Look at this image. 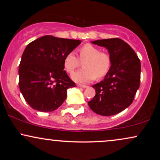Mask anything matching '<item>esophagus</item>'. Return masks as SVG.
<instances>
[{
  "label": "esophagus",
  "instance_id": "1",
  "mask_svg": "<svg viewBox=\"0 0 160 160\" xmlns=\"http://www.w3.org/2000/svg\"><path fill=\"white\" fill-rule=\"evenodd\" d=\"M78 86L79 87H81V88H87L88 86L86 85H82V84H78Z\"/></svg>",
  "mask_w": 160,
  "mask_h": 160
}]
</instances>
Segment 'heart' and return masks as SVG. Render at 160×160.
Listing matches in <instances>:
<instances>
[{
    "instance_id": "b5f03b06",
    "label": "heart",
    "mask_w": 160,
    "mask_h": 160,
    "mask_svg": "<svg viewBox=\"0 0 160 160\" xmlns=\"http://www.w3.org/2000/svg\"><path fill=\"white\" fill-rule=\"evenodd\" d=\"M80 60L82 62L83 68L74 72L71 77L75 81L87 82L94 80L95 78H104L109 71L111 65V57L108 53L101 52L98 47L86 43L79 51ZM80 65V60L74 53H68L64 58V67L68 73H72Z\"/></svg>"
}]
</instances>
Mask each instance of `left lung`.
<instances>
[{
    "label": "left lung",
    "instance_id": "obj_1",
    "mask_svg": "<svg viewBox=\"0 0 160 160\" xmlns=\"http://www.w3.org/2000/svg\"><path fill=\"white\" fill-rule=\"evenodd\" d=\"M92 43L108 49L111 65L104 80L92 86L95 95L88 104L99 115H115L132 103L140 86V59L132 48L120 38Z\"/></svg>",
    "mask_w": 160,
    "mask_h": 160
}]
</instances>
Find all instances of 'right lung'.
Returning a JSON list of instances; mask_svg holds the SVG:
<instances>
[{
    "mask_svg": "<svg viewBox=\"0 0 160 160\" xmlns=\"http://www.w3.org/2000/svg\"><path fill=\"white\" fill-rule=\"evenodd\" d=\"M81 40L46 35L24 50L19 68V89L33 109L51 112L59 108L75 82L64 71V58Z\"/></svg>",
    "mask_w": 160,
    "mask_h": 160,
    "instance_id": "obj_1",
    "label": "right lung"
}]
</instances>
